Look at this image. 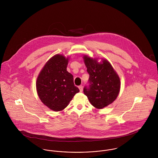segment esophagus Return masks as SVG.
I'll return each mask as SVG.
<instances>
[{
  "mask_svg": "<svg viewBox=\"0 0 158 158\" xmlns=\"http://www.w3.org/2000/svg\"><path fill=\"white\" fill-rule=\"evenodd\" d=\"M78 88H79L80 92H82V91H83V86H82L81 85V86H78Z\"/></svg>",
  "mask_w": 158,
  "mask_h": 158,
  "instance_id": "esophagus-1",
  "label": "esophagus"
}]
</instances>
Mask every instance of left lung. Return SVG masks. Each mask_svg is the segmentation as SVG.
Masks as SVG:
<instances>
[{"label":"left lung","mask_w":158,"mask_h":158,"mask_svg":"<svg viewBox=\"0 0 158 158\" xmlns=\"http://www.w3.org/2000/svg\"><path fill=\"white\" fill-rule=\"evenodd\" d=\"M89 74V86L84 88L91 105L97 109H103L113 103L120 89V80L111 63L105 58L98 62L87 55L83 56Z\"/></svg>","instance_id":"obj_1"}]
</instances>
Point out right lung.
Segmentation results:
<instances>
[{
  "label": "right lung",
  "instance_id": "right-lung-1",
  "mask_svg": "<svg viewBox=\"0 0 158 158\" xmlns=\"http://www.w3.org/2000/svg\"><path fill=\"white\" fill-rule=\"evenodd\" d=\"M69 57L56 54L50 58L40 71L36 82L38 95L50 110L60 111L68 106L79 92L73 75L67 71Z\"/></svg>",
  "mask_w": 158,
  "mask_h": 158
}]
</instances>
